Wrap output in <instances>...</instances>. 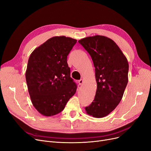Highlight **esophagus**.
I'll return each instance as SVG.
<instances>
[{"instance_id": "esophagus-1", "label": "esophagus", "mask_w": 151, "mask_h": 151, "mask_svg": "<svg viewBox=\"0 0 151 151\" xmlns=\"http://www.w3.org/2000/svg\"><path fill=\"white\" fill-rule=\"evenodd\" d=\"M83 82H84V80L83 79H81V80H80L79 81H78V83H79L80 85H81L83 83Z\"/></svg>"}]
</instances>
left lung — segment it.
Instances as JSON below:
<instances>
[{
    "mask_svg": "<svg viewBox=\"0 0 151 151\" xmlns=\"http://www.w3.org/2000/svg\"><path fill=\"white\" fill-rule=\"evenodd\" d=\"M78 42L92 58L97 83L94 99L85 110L93 117H104L122 99L128 82V60L116 44L107 37L96 35L81 39Z\"/></svg>",
    "mask_w": 151,
    "mask_h": 151,
    "instance_id": "8db88e82",
    "label": "left lung"
}]
</instances>
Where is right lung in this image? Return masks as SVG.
<instances>
[{"instance_id": "1", "label": "right lung", "mask_w": 151, "mask_h": 151, "mask_svg": "<svg viewBox=\"0 0 151 151\" xmlns=\"http://www.w3.org/2000/svg\"><path fill=\"white\" fill-rule=\"evenodd\" d=\"M77 41L55 36L36 48L28 59L26 81L32 105L44 116L61 112L76 91L67 56Z\"/></svg>"}]
</instances>
